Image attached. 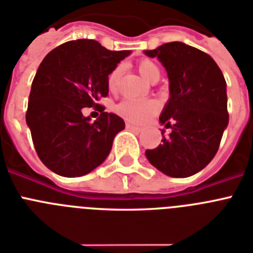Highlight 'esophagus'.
<instances>
[{"label":"esophagus","mask_w":253,"mask_h":253,"mask_svg":"<svg viewBox=\"0 0 253 253\" xmlns=\"http://www.w3.org/2000/svg\"><path fill=\"white\" fill-rule=\"evenodd\" d=\"M126 127H127V128H128V130L135 131V132H141V128H140V127L135 126V125H133V123L127 122V123H126Z\"/></svg>","instance_id":"34e87169"}]
</instances>
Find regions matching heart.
I'll use <instances>...</instances> for the list:
<instances>
[{"label":"heart","instance_id":"1","mask_svg":"<svg viewBox=\"0 0 253 253\" xmlns=\"http://www.w3.org/2000/svg\"><path fill=\"white\" fill-rule=\"evenodd\" d=\"M136 67L139 73L147 82L149 83H156L159 82L161 77V70L159 65L153 62L152 59H140L136 63ZM121 78V66H117L113 69L108 75V89L110 92H116L120 85ZM159 102L155 100H123L116 106V113L126 121H130L132 123H144L148 120H151L156 113L159 112Z\"/></svg>","mask_w":253,"mask_h":253}]
</instances>
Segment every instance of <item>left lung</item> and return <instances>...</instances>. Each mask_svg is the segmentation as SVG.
Wrapping results in <instances>:
<instances>
[{
	"mask_svg": "<svg viewBox=\"0 0 253 253\" xmlns=\"http://www.w3.org/2000/svg\"><path fill=\"white\" fill-rule=\"evenodd\" d=\"M148 57H157L168 71L170 98L160 122L171 128L145 156L160 171L186 178L204 169L218 151L229 123L226 82L214 59L179 41L166 42Z\"/></svg>",
	"mask_w": 253,
	"mask_h": 253,
	"instance_id": "1",
	"label": "left lung"
}]
</instances>
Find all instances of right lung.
I'll return each mask as SVG.
<instances>
[{"instance_id":"add662e5","label":"right lung","mask_w":253,"mask_h":253,"mask_svg":"<svg viewBox=\"0 0 253 253\" xmlns=\"http://www.w3.org/2000/svg\"><path fill=\"white\" fill-rule=\"evenodd\" d=\"M130 50H109L100 42L79 39L46 54L35 75L26 122L39 159L62 176H82L105 161L125 121L97 101L108 96L109 73ZM102 113L94 123L83 107Z\"/></svg>"}]
</instances>
